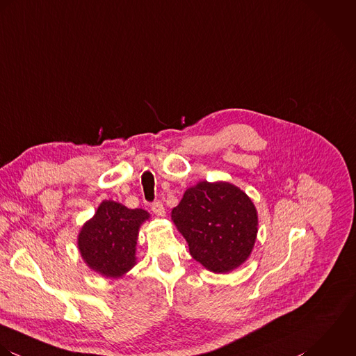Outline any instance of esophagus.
Returning <instances> with one entry per match:
<instances>
[{"label":"esophagus","mask_w":356,"mask_h":356,"mask_svg":"<svg viewBox=\"0 0 356 356\" xmlns=\"http://www.w3.org/2000/svg\"><path fill=\"white\" fill-rule=\"evenodd\" d=\"M151 209H152V212H154V213L156 214V216H159V217L165 216V208H163L162 202H159V201L154 202V204H152V207H151Z\"/></svg>","instance_id":"obj_1"}]
</instances>
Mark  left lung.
<instances>
[{"instance_id": "obj_1", "label": "left lung", "mask_w": 356, "mask_h": 356, "mask_svg": "<svg viewBox=\"0 0 356 356\" xmlns=\"http://www.w3.org/2000/svg\"><path fill=\"white\" fill-rule=\"evenodd\" d=\"M172 220L186 238L190 254L216 274L242 266L257 236V211L252 200L227 181H200L173 208Z\"/></svg>"}]
</instances>
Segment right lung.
I'll return each mask as SVG.
<instances>
[{
  "mask_svg": "<svg viewBox=\"0 0 356 356\" xmlns=\"http://www.w3.org/2000/svg\"><path fill=\"white\" fill-rule=\"evenodd\" d=\"M149 213L103 201L78 234V249L86 266L107 278H120L136 264L139 228Z\"/></svg>",
  "mask_w": 356,
  "mask_h": 356,
  "instance_id": "right-lung-1",
  "label": "right lung"
}]
</instances>
